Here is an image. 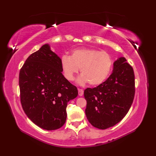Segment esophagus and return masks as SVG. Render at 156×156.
I'll list each match as a JSON object with an SVG mask.
<instances>
[{"label":"esophagus","instance_id":"esophagus-1","mask_svg":"<svg viewBox=\"0 0 156 156\" xmlns=\"http://www.w3.org/2000/svg\"><path fill=\"white\" fill-rule=\"evenodd\" d=\"M83 94H84V90H82V89L78 88V95L82 97V96H83Z\"/></svg>","mask_w":156,"mask_h":156}]
</instances>
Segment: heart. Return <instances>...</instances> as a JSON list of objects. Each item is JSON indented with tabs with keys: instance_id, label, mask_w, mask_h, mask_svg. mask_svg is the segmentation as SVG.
I'll return each instance as SVG.
<instances>
[{
	"instance_id": "1",
	"label": "heart",
	"mask_w": 156,
	"mask_h": 156,
	"mask_svg": "<svg viewBox=\"0 0 156 156\" xmlns=\"http://www.w3.org/2000/svg\"><path fill=\"white\" fill-rule=\"evenodd\" d=\"M61 68L64 77L69 81L74 79L80 68L82 75L78 82H88L91 86L100 85L106 80L112 70L113 61L108 53L93 48L75 49L70 57L61 58Z\"/></svg>"
}]
</instances>
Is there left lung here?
Returning a JSON list of instances; mask_svg holds the SVG:
<instances>
[{
	"label": "left lung",
	"instance_id": "left-lung-1",
	"mask_svg": "<svg viewBox=\"0 0 156 156\" xmlns=\"http://www.w3.org/2000/svg\"><path fill=\"white\" fill-rule=\"evenodd\" d=\"M125 58L114 62L112 73L103 83L84 92L86 115L94 127L106 129L120 122L133 103L135 87L133 69Z\"/></svg>",
	"mask_w": 156,
	"mask_h": 156
}]
</instances>
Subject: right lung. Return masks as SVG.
I'll return each mask as SVG.
<instances>
[{
  "label": "right lung",
  "mask_w": 156,
  "mask_h": 156,
  "mask_svg": "<svg viewBox=\"0 0 156 156\" xmlns=\"http://www.w3.org/2000/svg\"><path fill=\"white\" fill-rule=\"evenodd\" d=\"M60 62L45 44L29 56L19 72L23 111L33 122L48 131L64 125L68 102L78 94L77 88L62 74Z\"/></svg>",
  "instance_id": "1"
}]
</instances>
